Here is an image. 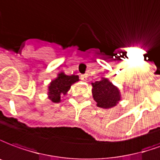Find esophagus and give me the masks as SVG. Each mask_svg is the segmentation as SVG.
Returning <instances> with one entry per match:
<instances>
[{
	"instance_id": "esophagus-1",
	"label": "esophagus",
	"mask_w": 160,
	"mask_h": 160,
	"mask_svg": "<svg viewBox=\"0 0 160 160\" xmlns=\"http://www.w3.org/2000/svg\"><path fill=\"white\" fill-rule=\"evenodd\" d=\"M88 78V75L87 74H82L80 76V78L82 79V80H86V78Z\"/></svg>"
}]
</instances>
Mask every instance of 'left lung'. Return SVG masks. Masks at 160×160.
Instances as JSON below:
<instances>
[{
    "instance_id": "left-lung-1",
    "label": "left lung",
    "mask_w": 160,
    "mask_h": 160,
    "mask_svg": "<svg viewBox=\"0 0 160 160\" xmlns=\"http://www.w3.org/2000/svg\"><path fill=\"white\" fill-rule=\"evenodd\" d=\"M92 87L93 97L98 107L110 108L116 106L121 100L119 89L106 78L93 82Z\"/></svg>"
}]
</instances>
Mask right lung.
I'll return each instance as SVG.
<instances>
[{
    "instance_id": "add662e5",
    "label": "right lung",
    "mask_w": 160,
    "mask_h": 160,
    "mask_svg": "<svg viewBox=\"0 0 160 160\" xmlns=\"http://www.w3.org/2000/svg\"><path fill=\"white\" fill-rule=\"evenodd\" d=\"M78 76L71 75L67 76L64 75L63 72L58 74V77L52 81L49 85V99L53 102H59L61 101V95H65L70 89L71 86L74 82H78Z\"/></svg>"
}]
</instances>
